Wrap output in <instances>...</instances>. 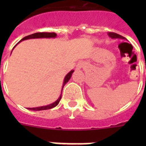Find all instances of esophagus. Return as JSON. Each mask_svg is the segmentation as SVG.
I'll return each mask as SVG.
<instances>
[{
	"label": "esophagus",
	"instance_id": "1",
	"mask_svg": "<svg viewBox=\"0 0 146 146\" xmlns=\"http://www.w3.org/2000/svg\"><path fill=\"white\" fill-rule=\"evenodd\" d=\"M83 66H84V64H83V63H80V64H78V65L76 66V68L81 69V68H82Z\"/></svg>",
	"mask_w": 146,
	"mask_h": 146
}]
</instances>
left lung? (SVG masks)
Returning <instances> with one entry per match:
<instances>
[{
	"label": "left lung",
	"instance_id": "8db88e82",
	"mask_svg": "<svg viewBox=\"0 0 146 146\" xmlns=\"http://www.w3.org/2000/svg\"><path fill=\"white\" fill-rule=\"evenodd\" d=\"M109 37H111V38H120V39H127L126 38L123 37L122 35H118L117 33H108Z\"/></svg>",
	"mask_w": 146,
	"mask_h": 146
}]
</instances>
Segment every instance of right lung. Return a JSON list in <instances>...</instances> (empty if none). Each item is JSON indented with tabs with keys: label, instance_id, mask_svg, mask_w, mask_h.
<instances>
[{
	"label": "right lung",
	"instance_id": "right-lung-1",
	"mask_svg": "<svg viewBox=\"0 0 146 146\" xmlns=\"http://www.w3.org/2000/svg\"><path fill=\"white\" fill-rule=\"evenodd\" d=\"M57 37V34L54 33H34V34H32V35H29L28 36H26L24 37L23 38H22L20 40V42L23 41V40L26 39H30V38H56ZM74 72V70H71L70 72H69L66 75L65 78H64V83H63V86H62V90H63V88L65 86L66 82H68L72 76V74ZM62 90H61V94L60 97L58 98V99L54 102L52 104H50L48 105H46V106H42V107H37V108H29L28 109L31 110V111H42V110H48V109H51L53 108H54L59 104L60 101L62 97Z\"/></svg>",
	"mask_w": 146,
	"mask_h": 146
}]
</instances>
